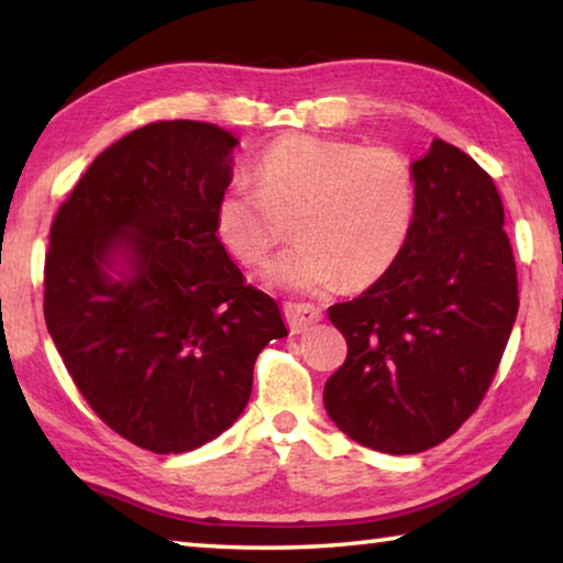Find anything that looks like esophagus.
Returning a JSON list of instances; mask_svg holds the SVG:
<instances>
[{
	"instance_id": "obj_1",
	"label": "esophagus",
	"mask_w": 563,
	"mask_h": 563,
	"mask_svg": "<svg viewBox=\"0 0 563 563\" xmlns=\"http://www.w3.org/2000/svg\"><path fill=\"white\" fill-rule=\"evenodd\" d=\"M283 316L288 320V328L292 332H302L305 328L316 325V322L322 318V310L312 302H285Z\"/></svg>"
}]
</instances>
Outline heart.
<instances>
[{
	"label": "heart",
	"instance_id": "b5f03b06",
	"mask_svg": "<svg viewBox=\"0 0 563 563\" xmlns=\"http://www.w3.org/2000/svg\"><path fill=\"white\" fill-rule=\"evenodd\" d=\"M255 178L258 186L221 190L213 225L238 263L261 268L292 221L300 241L268 268L278 288L316 292L338 280L347 290L367 288L412 235L415 170L393 146L288 133L263 151Z\"/></svg>",
	"mask_w": 563,
	"mask_h": 563
}]
</instances>
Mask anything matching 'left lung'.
Segmentation results:
<instances>
[{
    "instance_id": "left-lung-1",
    "label": "left lung",
    "mask_w": 563,
    "mask_h": 563,
    "mask_svg": "<svg viewBox=\"0 0 563 563\" xmlns=\"http://www.w3.org/2000/svg\"><path fill=\"white\" fill-rule=\"evenodd\" d=\"M412 170L417 213L402 255L360 298L328 310L347 342L322 393L328 415L387 454L430 450L476 412L519 310L492 176L442 139Z\"/></svg>"
}]
</instances>
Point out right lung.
I'll return each mask as SVG.
<instances>
[{"instance_id":"right-lung-1","label":"right lung","mask_w":563,"mask_h":563,"mask_svg":"<svg viewBox=\"0 0 563 563\" xmlns=\"http://www.w3.org/2000/svg\"><path fill=\"white\" fill-rule=\"evenodd\" d=\"M238 139L216 123L154 121L93 158L59 206L44 261V320L103 424L180 454L243 412L253 365L288 335L216 235ZM123 250L130 271L108 275Z\"/></svg>"}]
</instances>
